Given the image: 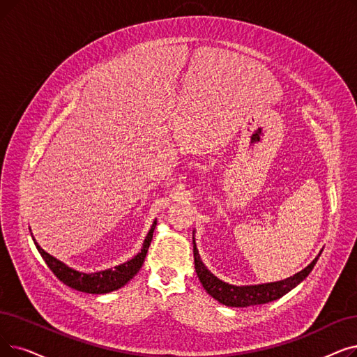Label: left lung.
Listing matches in <instances>:
<instances>
[{
    "instance_id": "8db88e82",
    "label": "left lung",
    "mask_w": 357,
    "mask_h": 357,
    "mask_svg": "<svg viewBox=\"0 0 357 357\" xmlns=\"http://www.w3.org/2000/svg\"><path fill=\"white\" fill-rule=\"evenodd\" d=\"M318 257L306 268L286 278V280L275 282V283L257 284V286L238 287V286H231V284H227V283L219 280V278L213 275L206 268L203 261L199 259V254L197 251V246L194 242V264H195V271H197V275L199 278L201 284H203L206 291L208 294H211L215 301H219L220 303H223L226 306H234V307L262 305V303H268L278 298H282L283 294H286L294 286H298L303 280V278L312 271L315 262L318 261Z\"/></svg>"
}]
</instances>
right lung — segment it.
Returning a JSON list of instances; mask_svg holds the SVG:
<instances>
[{
  "label": "right lung",
  "instance_id": "add662e5",
  "mask_svg": "<svg viewBox=\"0 0 357 357\" xmlns=\"http://www.w3.org/2000/svg\"><path fill=\"white\" fill-rule=\"evenodd\" d=\"M154 227H156V222L153 223V226L149 231V235L146 236L142 252H138L132 259L123 262V264H121L115 268L91 273V274L80 273V271H75V270L70 268L68 266L64 264V262H61L59 259L54 258L48 252H45L42 248L38 245V242L35 239L33 241H35V245L38 248L39 254L42 255V258L45 259L46 264H48L51 271L64 284H67L71 289L79 290V291L91 293V294H103V293H109V291L121 289L122 286H126L131 280V278L138 273V270L142 268L144 258H146V254L149 251L151 238H153Z\"/></svg>",
  "mask_w": 357,
  "mask_h": 357
}]
</instances>
